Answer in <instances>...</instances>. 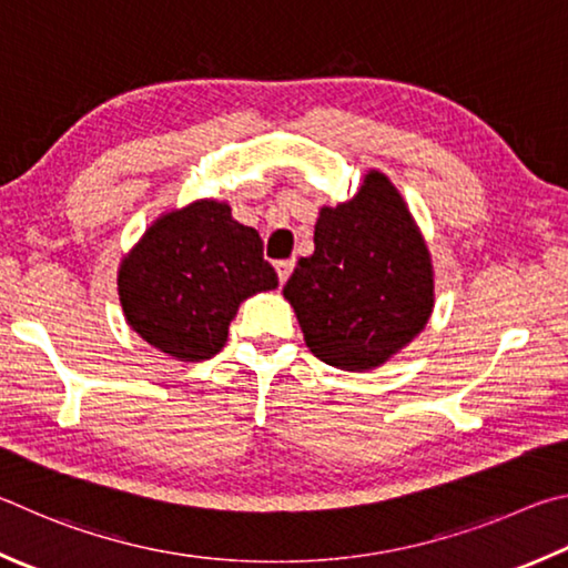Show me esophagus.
<instances>
[{
	"instance_id": "obj_1",
	"label": "esophagus",
	"mask_w": 568,
	"mask_h": 568,
	"mask_svg": "<svg viewBox=\"0 0 568 568\" xmlns=\"http://www.w3.org/2000/svg\"><path fill=\"white\" fill-rule=\"evenodd\" d=\"M276 266V274H278V282H286V278H290V274H292V268H294V258H282V262H276L274 264Z\"/></svg>"
}]
</instances>
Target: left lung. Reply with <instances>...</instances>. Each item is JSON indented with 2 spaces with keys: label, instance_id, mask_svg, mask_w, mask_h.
Listing matches in <instances>:
<instances>
[{
  "label": "left lung",
  "instance_id": "8db88e82",
  "mask_svg": "<svg viewBox=\"0 0 568 568\" xmlns=\"http://www.w3.org/2000/svg\"><path fill=\"white\" fill-rule=\"evenodd\" d=\"M310 352L344 372L376 369L434 310L432 256L402 194L382 172L349 202L324 206L314 254L284 286Z\"/></svg>",
  "mask_w": 568,
  "mask_h": 568
}]
</instances>
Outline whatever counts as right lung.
<instances>
[{"mask_svg": "<svg viewBox=\"0 0 568 568\" xmlns=\"http://www.w3.org/2000/svg\"><path fill=\"white\" fill-rule=\"evenodd\" d=\"M126 324L179 362L222 352L239 304L278 286L256 229L232 209L199 199L159 216L119 266Z\"/></svg>", "mask_w": 568, "mask_h": 568, "instance_id": "1", "label": "right lung"}]
</instances>
